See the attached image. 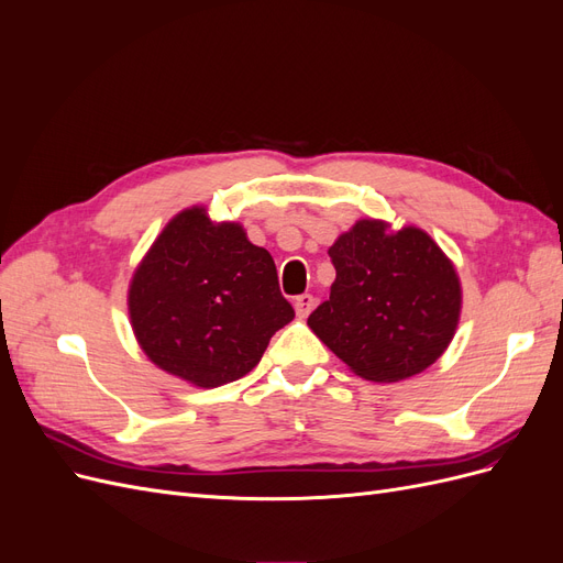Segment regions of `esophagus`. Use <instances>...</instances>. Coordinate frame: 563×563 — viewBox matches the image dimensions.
Instances as JSON below:
<instances>
[{"mask_svg": "<svg viewBox=\"0 0 563 563\" xmlns=\"http://www.w3.org/2000/svg\"><path fill=\"white\" fill-rule=\"evenodd\" d=\"M294 308H296V314H298L300 319H305V317H308V314L312 312V308H314V298H312L310 294H302V296H298V298L294 300Z\"/></svg>", "mask_w": 563, "mask_h": 563, "instance_id": "34e87169", "label": "esophagus"}]
</instances>
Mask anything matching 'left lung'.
I'll use <instances>...</instances> for the list:
<instances>
[{"label":"left lung","instance_id":"left-lung-1","mask_svg":"<svg viewBox=\"0 0 563 563\" xmlns=\"http://www.w3.org/2000/svg\"><path fill=\"white\" fill-rule=\"evenodd\" d=\"M329 255L335 282L308 327L352 373L399 383L446 352L463 310V286L428 232L362 218Z\"/></svg>","mask_w":563,"mask_h":563}]
</instances>
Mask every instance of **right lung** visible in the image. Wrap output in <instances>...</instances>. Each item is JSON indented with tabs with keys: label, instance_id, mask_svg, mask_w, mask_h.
<instances>
[{
	"label": "right lung",
	"instance_id": "add662e5",
	"mask_svg": "<svg viewBox=\"0 0 563 563\" xmlns=\"http://www.w3.org/2000/svg\"><path fill=\"white\" fill-rule=\"evenodd\" d=\"M126 305L147 360L203 389L246 376L296 317L272 255L207 207L168 220L133 272Z\"/></svg>",
	"mask_w": 563,
	"mask_h": 563
}]
</instances>
